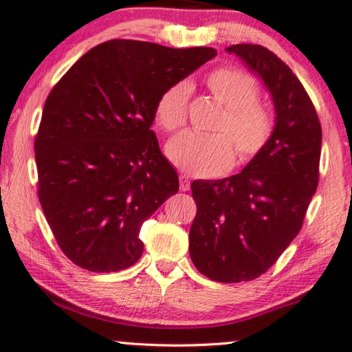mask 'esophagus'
I'll return each mask as SVG.
<instances>
[{
    "mask_svg": "<svg viewBox=\"0 0 352 352\" xmlns=\"http://www.w3.org/2000/svg\"><path fill=\"white\" fill-rule=\"evenodd\" d=\"M180 190L182 191H188L190 190V180H188V177L185 175V173H182V175H180Z\"/></svg>",
    "mask_w": 352,
    "mask_h": 352,
    "instance_id": "34e87169",
    "label": "esophagus"
}]
</instances>
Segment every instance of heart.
Listing matches in <instances>:
<instances>
[{"instance_id":"1","label":"heart","mask_w":352,"mask_h":352,"mask_svg":"<svg viewBox=\"0 0 352 352\" xmlns=\"http://www.w3.org/2000/svg\"><path fill=\"white\" fill-rule=\"evenodd\" d=\"M204 84L212 97L224 105L214 124V135L184 131L168 141L167 155L173 166L193 177H212L228 170L234 162L252 161L266 148L274 131V113L258 100L255 78L237 68H217ZM190 86L180 81L162 92L155 104V122L166 131L184 126L188 110Z\"/></svg>"}]
</instances>
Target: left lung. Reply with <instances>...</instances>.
<instances>
[{
  "mask_svg": "<svg viewBox=\"0 0 352 352\" xmlns=\"http://www.w3.org/2000/svg\"><path fill=\"white\" fill-rule=\"evenodd\" d=\"M263 79L276 124L270 143L237 175L195 180L190 258L217 283L256 279L299 234L318 185L322 124L292 69L261 45L226 48Z\"/></svg>",
  "mask_w": 352,
  "mask_h": 352,
  "instance_id": "left-lung-1",
  "label": "left lung"
}]
</instances>
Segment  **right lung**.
I'll list each match as a JSON object with an SVG mask.
<instances>
[{
    "label": "right lung",
    "instance_id": "right-lung-1",
    "mask_svg": "<svg viewBox=\"0 0 352 352\" xmlns=\"http://www.w3.org/2000/svg\"><path fill=\"white\" fill-rule=\"evenodd\" d=\"M216 56L115 38L91 48L55 84L35 136L38 199L61 252L113 273L143 255L140 230L179 191L151 124L172 84Z\"/></svg>",
    "mask_w": 352,
    "mask_h": 352
}]
</instances>
